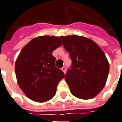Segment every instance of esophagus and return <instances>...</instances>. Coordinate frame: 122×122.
Wrapping results in <instances>:
<instances>
[{"label":"esophagus","instance_id":"1","mask_svg":"<svg viewBox=\"0 0 122 122\" xmlns=\"http://www.w3.org/2000/svg\"><path fill=\"white\" fill-rule=\"evenodd\" d=\"M62 70L63 71V72L65 74H66V66H63L62 67Z\"/></svg>","mask_w":122,"mask_h":122}]
</instances>
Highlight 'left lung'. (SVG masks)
<instances>
[{"label":"left lung","mask_w":122,"mask_h":122,"mask_svg":"<svg viewBox=\"0 0 122 122\" xmlns=\"http://www.w3.org/2000/svg\"><path fill=\"white\" fill-rule=\"evenodd\" d=\"M60 38L72 61L65 75L71 94L82 99L96 96L106 84L109 72L104 52L94 41L85 37L72 35Z\"/></svg>","instance_id":"8db88e82"}]
</instances>
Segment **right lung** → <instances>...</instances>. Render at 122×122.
I'll return each instance as SVG.
<instances>
[{"mask_svg": "<svg viewBox=\"0 0 122 122\" xmlns=\"http://www.w3.org/2000/svg\"><path fill=\"white\" fill-rule=\"evenodd\" d=\"M62 45L60 38L43 36L34 38L21 50L15 65L16 77L31 100L42 103L55 96L64 73L55 66L52 53Z\"/></svg>", "mask_w": 122, "mask_h": 122, "instance_id": "obj_1", "label": "right lung"}]
</instances>
